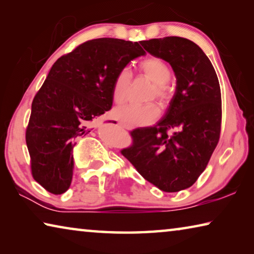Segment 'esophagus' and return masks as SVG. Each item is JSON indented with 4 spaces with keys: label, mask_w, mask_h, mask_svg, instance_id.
Instances as JSON below:
<instances>
[{
    "label": "esophagus",
    "mask_w": 254,
    "mask_h": 254,
    "mask_svg": "<svg viewBox=\"0 0 254 254\" xmlns=\"http://www.w3.org/2000/svg\"><path fill=\"white\" fill-rule=\"evenodd\" d=\"M119 126H120V127H124V128H127V130H132V127H131L130 126H127V124H126V123L119 122Z\"/></svg>",
    "instance_id": "1"
}]
</instances>
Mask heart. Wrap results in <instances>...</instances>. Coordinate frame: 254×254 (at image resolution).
<instances>
[{
  "mask_svg": "<svg viewBox=\"0 0 254 254\" xmlns=\"http://www.w3.org/2000/svg\"><path fill=\"white\" fill-rule=\"evenodd\" d=\"M139 70L143 76L153 81L151 97H157L162 103H168L173 97V88L168 80L171 70L166 62L158 57H148L139 65ZM131 74L127 69H122L115 77L112 87L113 101L122 104L127 101L130 92ZM160 114V109L156 103L147 104H127L115 110V117L131 127H141L152 123Z\"/></svg>",
  "mask_w": 254,
  "mask_h": 254,
  "instance_id": "1",
  "label": "heart"
}]
</instances>
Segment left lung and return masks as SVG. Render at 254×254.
I'll use <instances>...</instances> for the list:
<instances>
[{"label":"left lung","instance_id":"obj_1","mask_svg":"<svg viewBox=\"0 0 254 254\" xmlns=\"http://www.w3.org/2000/svg\"><path fill=\"white\" fill-rule=\"evenodd\" d=\"M141 45L170 64L177 87L165 118L154 127L131 131L132 144L121 153L149 183L163 191H179L196 183L220 140V83L210 60L195 42L165 37ZM170 129L174 130L171 135Z\"/></svg>","mask_w":254,"mask_h":254}]
</instances>
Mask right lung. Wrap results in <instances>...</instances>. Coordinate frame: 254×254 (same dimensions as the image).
<instances>
[{
    "label": "right lung",
    "mask_w": 254,
    "mask_h": 254,
    "mask_svg": "<svg viewBox=\"0 0 254 254\" xmlns=\"http://www.w3.org/2000/svg\"><path fill=\"white\" fill-rule=\"evenodd\" d=\"M137 42L113 38L88 40L56 62L34 96L25 131L33 179L60 195L69 188L75 140L87 123L111 110L115 77L144 55Z\"/></svg>",
    "instance_id": "1"
}]
</instances>
